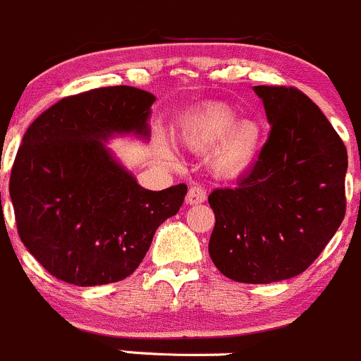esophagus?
Segmentation results:
<instances>
[{
	"instance_id": "obj_1",
	"label": "esophagus",
	"mask_w": 361,
	"mask_h": 361,
	"mask_svg": "<svg viewBox=\"0 0 361 361\" xmlns=\"http://www.w3.org/2000/svg\"><path fill=\"white\" fill-rule=\"evenodd\" d=\"M207 200V191L202 188V185H192L188 191V196H185V202L189 205H198V203H203Z\"/></svg>"
}]
</instances>
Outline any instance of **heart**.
Returning a JSON list of instances; mask_svg holds the SVG:
<instances>
[{"label": "heart", "instance_id": "1", "mask_svg": "<svg viewBox=\"0 0 361 361\" xmlns=\"http://www.w3.org/2000/svg\"><path fill=\"white\" fill-rule=\"evenodd\" d=\"M237 120L224 103H207L182 119L179 140L191 151L210 152V165L223 176H238L255 163L263 142V128L255 119Z\"/></svg>", "mask_w": 361, "mask_h": 361}]
</instances>
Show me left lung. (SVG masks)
<instances>
[{"instance_id":"left-lung-1","label":"left lung","mask_w":361,"mask_h":361,"mask_svg":"<svg viewBox=\"0 0 361 361\" xmlns=\"http://www.w3.org/2000/svg\"><path fill=\"white\" fill-rule=\"evenodd\" d=\"M270 123L258 161L233 189H214L209 255L237 283L269 284L305 272L345 216L348 151L300 89L256 85Z\"/></svg>"}]
</instances>
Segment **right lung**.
Instances as JSON below:
<instances>
[{
  "mask_svg": "<svg viewBox=\"0 0 361 361\" xmlns=\"http://www.w3.org/2000/svg\"><path fill=\"white\" fill-rule=\"evenodd\" d=\"M154 96L130 85L59 99L31 123L12 173L17 233L56 279L75 286L117 283L138 269L188 185L149 191L114 161L102 140L147 137Z\"/></svg>",
  "mask_w": 361,
  "mask_h": 361,
  "instance_id": "1",
  "label": "right lung"
}]
</instances>
